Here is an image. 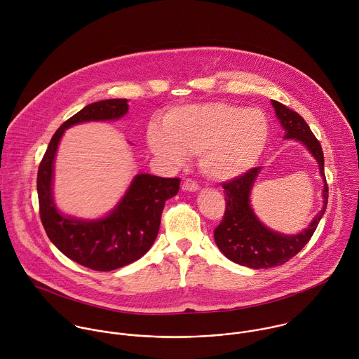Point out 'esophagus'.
Wrapping results in <instances>:
<instances>
[{
	"instance_id": "esophagus-1",
	"label": "esophagus",
	"mask_w": 359,
	"mask_h": 359,
	"mask_svg": "<svg viewBox=\"0 0 359 359\" xmlns=\"http://www.w3.org/2000/svg\"><path fill=\"white\" fill-rule=\"evenodd\" d=\"M182 189H183L184 191H197V190H198V184H197L196 182H193V180L187 179V180H184V182H183Z\"/></svg>"
}]
</instances>
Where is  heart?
I'll return each instance as SVG.
<instances>
[{
	"mask_svg": "<svg viewBox=\"0 0 359 359\" xmlns=\"http://www.w3.org/2000/svg\"><path fill=\"white\" fill-rule=\"evenodd\" d=\"M270 123L259 109L224 102L176 106L152 123L147 141L152 154L168 165H182L200 154V168L225 182L243 176L263 156L270 141Z\"/></svg>",
	"mask_w": 359,
	"mask_h": 359,
	"instance_id": "heart-1",
	"label": "heart"
}]
</instances>
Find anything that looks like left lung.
<instances>
[{
	"label": "left lung",
	"instance_id": "1",
	"mask_svg": "<svg viewBox=\"0 0 359 359\" xmlns=\"http://www.w3.org/2000/svg\"><path fill=\"white\" fill-rule=\"evenodd\" d=\"M271 104L284 128V138L302 144L316 159L323 180V205L305 229L298 233H281L264 225L252 207V190L263 168H255L243 176L225 183L226 208L222 222L214 231L215 243L226 259L255 270L281 266L299 253L315 233L325 215L329 198L320 142L297 111L277 100H271Z\"/></svg>",
	"mask_w": 359,
	"mask_h": 359
}]
</instances>
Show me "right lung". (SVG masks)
<instances>
[{
  "mask_svg": "<svg viewBox=\"0 0 359 359\" xmlns=\"http://www.w3.org/2000/svg\"><path fill=\"white\" fill-rule=\"evenodd\" d=\"M127 111V99L85 106L54 133L37 172L40 219L48 239L64 256L96 271H111L141 259L158 236L165 201L180 189L176 177L138 173L118 203L100 218H76L58 210L53 193L54 162L65 130L81 123L116 121Z\"/></svg>",
  "mask_w": 359,
  "mask_h": 359,
  "instance_id": "obj_1",
  "label": "right lung"
}]
</instances>
